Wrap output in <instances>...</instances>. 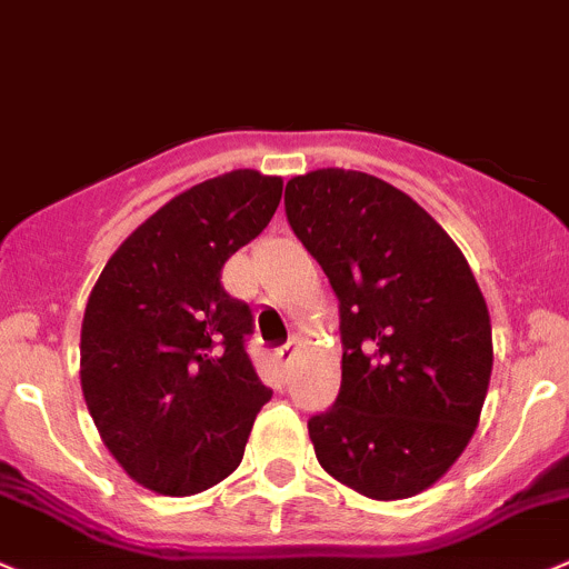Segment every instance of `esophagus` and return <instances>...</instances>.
I'll list each match as a JSON object with an SVG mask.
<instances>
[{
	"instance_id": "1",
	"label": "esophagus",
	"mask_w": 569,
	"mask_h": 569,
	"mask_svg": "<svg viewBox=\"0 0 569 569\" xmlns=\"http://www.w3.org/2000/svg\"><path fill=\"white\" fill-rule=\"evenodd\" d=\"M297 345H300V341H297V339H289V341H286V345L280 347V350H278V358H280V361L289 363V361H291V356H295V352H297Z\"/></svg>"
}]
</instances>
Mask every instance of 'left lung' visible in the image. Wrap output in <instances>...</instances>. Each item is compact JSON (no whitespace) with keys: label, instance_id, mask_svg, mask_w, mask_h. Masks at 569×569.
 I'll list each match as a JSON object with an SVG mask.
<instances>
[{"label":"left lung","instance_id":"8db88e82","mask_svg":"<svg viewBox=\"0 0 569 569\" xmlns=\"http://www.w3.org/2000/svg\"><path fill=\"white\" fill-rule=\"evenodd\" d=\"M286 219L339 297L341 389L308 419L325 472L372 500L437 483L465 453L492 375V325L470 263L386 180L317 169Z\"/></svg>","mask_w":569,"mask_h":569}]
</instances>
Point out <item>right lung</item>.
Wrapping results in <instances>:
<instances>
[{
  "instance_id": "right-lung-1",
  "label": "right lung",
  "mask_w": 569,
  "mask_h": 569,
  "mask_svg": "<svg viewBox=\"0 0 569 569\" xmlns=\"http://www.w3.org/2000/svg\"><path fill=\"white\" fill-rule=\"evenodd\" d=\"M283 180L236 169L169 200L110 256L88 297L80 383L104 448L158 495H197L244 456L272 397L250 356L252 311L222 267L278 211Z\"/></svg>"
}]
</instances>
